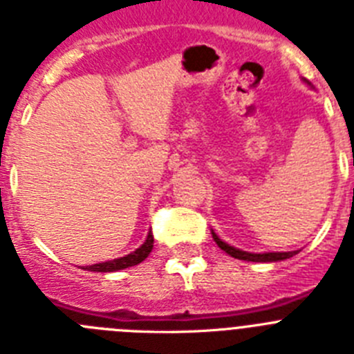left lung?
<instances>
[{
    "label": "left lung",
    "instance_id": "obj_1",
    "mask_svg": "<svg viewBox=\"0 0 354 354\" xmlns=\"http://www.w3.org/2000/svg\"><path fill=\"white\" fill-rule=\"evenodd\" d=\"M305 81V79H304ZM307 82L308 86H310V82ZM212 236L213 240H215V243L218 245V247L224 250V252H227L229 256L234 257V259H243V261H252V263H277V261H284V259H289V257H292L295 254H298V250H292V252H263V254H254V252H247V250H240V248L236 247H231L229 243H225V241H222L221 238L216 236L215 231L212 229Z\"/></svg>",
    "mask_w": 354,
    "mask_h": 354
}]
</instances>
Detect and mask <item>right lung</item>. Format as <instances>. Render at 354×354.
Here are the masks:
<instances>
[{
  "mask_svg": "<svg viewBox=\"0 0 354 354\" xmlns=\"http://www.w3.org/2000/svg\"><path fill=\"white\" fill-rule=\"evenodd\" d=\"M151 248H153V234H151V231H149L148 236H146V240H145V243H142L139 248H136L133 252H130L129 256L118 257V259H113V261H106V263L91 264V266H84L82 270H88V272H102V273L125 270V268H129V266H136V264L142 263V261L149 256Z\"/></svg>",
  "mask_w": 354,
  "mask_h": 354,
  "instance_id": "1",
  "label": "right lung"
}]
</instances>
